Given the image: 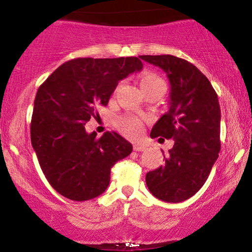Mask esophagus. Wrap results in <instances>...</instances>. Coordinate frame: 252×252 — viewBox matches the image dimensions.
Segmentation results:
<instances>
[{
	"label": "esophagus",
	"mask_w": 252,
	"mask_h": 252,
	"mask_svg": "<svg viewBox=\"0 0 252 252\" xmlns=\"http://www.w3.org/2000/svg\"><path fill=\"white\" fill-rule=\"evenodd\" d=\"M134 150L135 152H143V150H146V147H144L143 144L136 143L134 144Z\"/></svg>",
	"instance_id": "1"
}]
</instances>
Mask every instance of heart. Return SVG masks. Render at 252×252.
<instances>
[{"mask_svg":"<svg viewBox=\"0 0 252 252\" xmlns=\"http://www.w3.org/2000/svg\"><path fill=\"white\" fill-rule=\"evenodd\" d=\"M121 88V84L116 88V91H118ZM140 88L142 90L143 94L148 91H153V90H158L163 94L164 91V83L160 77L155 76L153 73H144L140 78ZM141 126L142 123L138 120L137 117L134 116H126L120 118L118 121V128L124 135L129 136V137H136L138 136L141 131Z\"/></svg>","mask_w":252,"mask_h":252,"instance_id":"1","label":"heart"}]
</instances>
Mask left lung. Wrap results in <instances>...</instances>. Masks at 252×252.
<instances>
[{
	"label": "left lung",
	"instance_id": "obj_1",
	"mask_svg": "<svg viewBox=\"0 0 252 252\" xmlns=\"http://www.w3.org/2000/svg\"><path fill=\"white\" fill-rule=\"evenodd\" d=\"M166 72L170 84L169 110L153 126V138H173L174 146L163 166L148 172L152 194L167 202H180L201 189L220 150V106L210 80L181 58L140 56Z\"/></svg>",
	"mask_w": 252,
	"mask_h": 252
}]
</instances>
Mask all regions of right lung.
I'll use <instances>...</instances> for the list:
<instances>
[{"label": "right lung", "instance_id": "obj_1", "mask_svg": "<svg viewBox=\"0 0 252 252\" xmlns=\"http://www.w3.org/2000/svg\"><path fill=\"white\" fill-rule=\"evenodd\" d=\"M138 58H78L63 63L37 89L31 141L43 174L65 198L85 201L108 189L110 172L132 152L117 132L88 134L85 124L108 105L120 80L141 71Z\"/></svg>", "mask_w": 252, "mask_h": 252}]
</instances>
